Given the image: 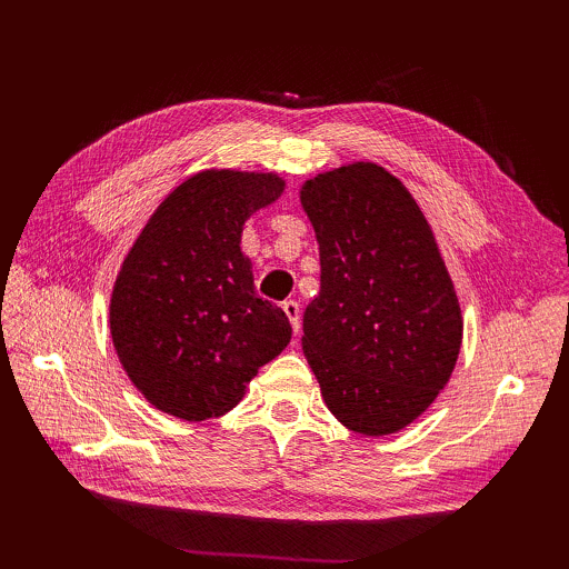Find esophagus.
Masks as SVG:
<instances>
[{
	"label": "esophagus",
	"instance_id": "esophagus-1",
	"mask_svg": "<svg viewBox=\"0 0 569 569\" xmlns=\"http://www.w3.org/2000/svg\"><path fill=\"white\" fill-rule=\"evenodd\" d=\"M283 312H286L288 322H291L293 332L298 335V330H300V306L296 303V300H286V303H283Z\"/></svg>",
	"mask_w": 569,
	"mask_h": 569
}]
</instances>
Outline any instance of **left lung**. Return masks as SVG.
Here are the masks:
<instances>
[{"label":"left lung","instance_id":"obj_1","mask_svg":"<svg viewBox=\"0 0 569 569\" xmlns=\"http://www.w3.org/2000/svg\"><path fill=\"white\" fill-rule=\"evenodd\" d=\"M320 247L303 352L345 428L391 435L426 413L462 347L452 276L410 190L383 166L345 163L300 186Z\"/></svg>","mask_w":569,"mask_h":569}]
</instances>
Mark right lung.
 Wrapping results in <instances>:
<instances>
[{"instance_id":"1","label":"right lung","mask_w":569,"mask_h":569,"mask_svg":"<svg viewBox=\"0 0 569 569\" xmlns=\"http://www.w3.org/2000/svg\"><path fill=\"white\" fill-rule=\"evenodd\" d=\"M278 173L204 168L153 210L119 266L112 345L147 401L180 420L232 410L291 342L286 312L253 291L249 217L281 198Z\"/></svg>"}]
</instances>
